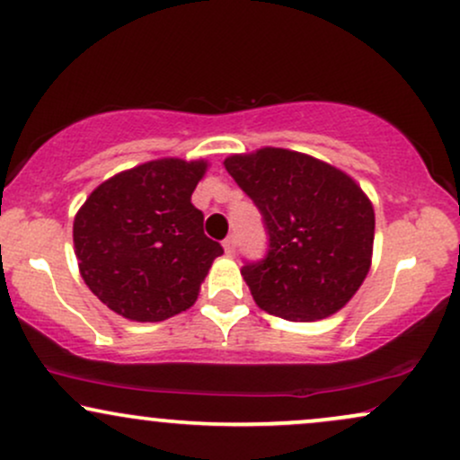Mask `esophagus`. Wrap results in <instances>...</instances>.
<instances>
[{
    "mask_svg": "<svg viewBox=\"0 0 460 460\" xmlns=\"http://www.w3.org/2000/svg\"><path fill=\"white\" fill-rule=\"evenodd\" d=\"M223 246H225V252L226 255H235V235H229L226 237V240L223 242Z\"/></svg>",
    "mask_w": 460,
    "mask_h": 460,
    "instance_id": "34e87169",
    "label": "esophagus"
}]
</instances>
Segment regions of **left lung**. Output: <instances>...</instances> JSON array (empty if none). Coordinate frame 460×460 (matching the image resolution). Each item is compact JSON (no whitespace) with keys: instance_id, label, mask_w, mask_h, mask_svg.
Returning a JSON list of instances; mask_svg holds the SVG:
<instances>
[{"instance_id":"obj_1","label":"left lung","mask_w":460,"mask_h":460,"mask_svg":"<svg viewBox=\"0 0 460 460\" xmlns=\"http://www.w3.org/2000/svg\"><path fill=\"white\" fill-rule=\"evenodd\" d=\"M225 168L260 208L270 237L266 260L242 268L257 307L292 322L337 314L372 266L367 194L340 168L277 146L229 155Z\"/></svg>"}]
</instances>
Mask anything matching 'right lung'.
Listing matches in <instances>:
<instances>
[{
  "mask_svg": "<svg viewBox=\"0 0 460 460\" xmlns=\"http://www.w3.org/2000/svg\"><path fill=\"white\" fill-rule=\"evenodd\" d=\"M205 160L162 157L105 179L73 220L79 274L114 314L162 322L197 303L223 246L203 234L192 192Z\"/></svg>",
  "mask_w": 460,
  "mask_h": 460,
  "instance_id": "1",
  "label": "right lung"
}]
</instances>
